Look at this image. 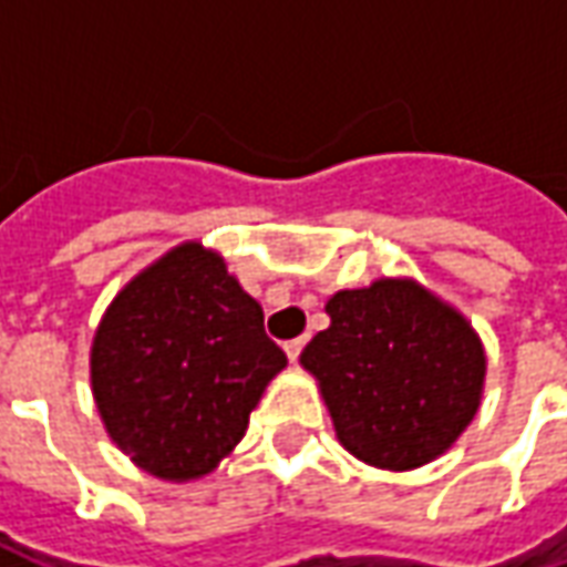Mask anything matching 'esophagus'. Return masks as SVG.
Returning <instances> with one entry per match:
<instances>
[{
  "label": "esophagus",
  "instance_id": "1",
  "mask_svg": "<svg viewBox=\"0 0 567 567\" xmlns=\"http://www.w3.org/2000/svg\"><path fill=\"white\" fill-rule=\"evenodd\" d=\"M303 346H307V340H303V337H297V340H288V343H285V352H288L291 361H297L300 352H303Z\"/></svg>",
  "mask_w": 567,
  "mask_h": 567
}]
</instances>
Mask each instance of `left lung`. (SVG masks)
<instances>
[{"label": "left lung", "mask_w": 567, "mask_h": 567, "mask_svg": "<svg viewBox=\"0 0 567 567\" xmlns=\"http://www.w3.org/2000/svg\"><path fill=\"white\" fill-rule=\"evenodd\" d=\"M331 328L303 349L337 437L355 458L410 471L450 450L486 377L471 324L416 282L380 279L328 300Z\"/></svg>", "instance_id": "8db88e82"}]
</instances>
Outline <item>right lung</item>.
Wrapping results in <instances>:
<instances>
[{"mask_svg": "<svg viewBox=\"0 0 567 567\" xmlns=\"http://www.w3.org/2000/svg\"><path fill=\"white\" fill-rule=\"evenodd\" d=\"M285 364L258 300L215 251L185 243L115 297L93 337L91 382L109 434L142 471L190 480L243 440Z\"/></svg>", "mask_w": 567, "mask_h": 567, "instance_id": "add662e5", "label": "right lung"}]
</instances>
